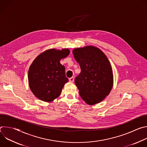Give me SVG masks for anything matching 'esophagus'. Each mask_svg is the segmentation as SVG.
<instances>
[{"label":"esophagus","instance_id":"esophagus-1","mask_svg":"<svg viewBox=\"0 0 147 147\" xmlns=\"http://www.w3.org/2000/svg\"><path fill=\"white\" fill-rule=\"evenodd\" d=\"M74 80V78L73 77H71V78H69V81H70V82H73Z\"/></svg>","mask_w":147,"mask_h":147}]
</instances>
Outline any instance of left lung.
<instances>
[{"instance_id":"obj_1","label":"left lung","mask_w":147,"mask_h":147,"mask_svg":"<svg viewBox=\"0 0 147 147\" xmlns=\"http://www.w3.org/2000/svg\"><path fill=\"white\" fill-rule=\"evenodd\" d=\"M73 53L81 70L74 80L81 98L90 105L101 102L109 94L113 84L108 57L93 46L76 48Z\"/></svg>"}]
</instances>
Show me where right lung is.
<instances>
[{
	"mask_svg": "<svg viewBox=\"0 0 147 147\" xmlns=\"http://www.w3.org/2000/svg\"><path fill=\"white\" fill-rule=\"evenodd\" d=\"M70 53L68 49H51L39 54L33 61L28 74L30 88L40 100L51 102L61 94L69 79L60 60Z\"/></svg>",
	"mask_w": 147,
	"mask_h": 147,
	"instance_id": "add662e5",
	"label": "right lung"
}]
</instances>
